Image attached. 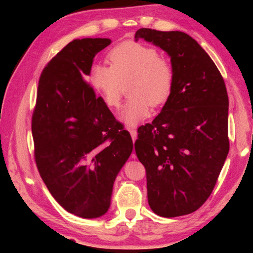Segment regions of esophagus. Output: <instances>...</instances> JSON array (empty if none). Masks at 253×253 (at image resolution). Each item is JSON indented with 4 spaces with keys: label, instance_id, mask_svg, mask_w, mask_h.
I'll return each instance as SVG.
<instances>
[{
    "label": "esophagus",
    "instance_id": "1",
    "mask_svg": "<svg viewBox=\"0 0 253 253\" xmlns=\"http://www.w3.org/2000/svg\"><path fill=\"white\" fill-rule=\"evenodd\" d=\"M129 132H130V135H131V138H132V140H134V142H135L136 138H137V131H136V129H132V128H130V129H129ZM131 156H132V158H135V157H136L135 154H132Z\"/></svg>",
    "mask_w": 253,
    "mask_h": 253
}]
</instances>
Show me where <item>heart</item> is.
Masks as SVG:
<instances>
[{
  "label": "heart",
  "instance_id": "obj_1",
  "mask_svg": "<svg viewBox=\"0 0 253 253\" xmlns=\"http://www.w3.org/2000/svg\"><path fill=\"white\" fill-rule=\"evenodd\" d=\"M109 59L111 66L95 63L91 67L90 81L105 104L113 109L121 105L125 85L131 84V98L124 106L121 119L135 126L151 116V105L158 107L169 98L175 79L173 65L155 48L137 42L114 48Z\"/></svg>",
  "mask_w": 253,
  "mask_h": 253
}]
</instances>
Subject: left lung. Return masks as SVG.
Returning a JSON list of instances; mask_svg holds the SVG:
<instances>
[{
  "instance_id": "8db88e82",
  "label": "left lung",
  "mask_w": 253,
  "mask_h": 253,
  "mask_svg": "<svg viewBox=\"0 0 253 253\" xmlns=\"http://www.w3.org/2000/svg\"><path fill=\"white\" fill-rule=\"evenodd\" d=\"M139 39L168 52L175 72L162 111L137 130L148 204L157 215H186L211 195L228 156V92L215 63L188 34L143 28Z\"/></svg>"
}]
</instances>
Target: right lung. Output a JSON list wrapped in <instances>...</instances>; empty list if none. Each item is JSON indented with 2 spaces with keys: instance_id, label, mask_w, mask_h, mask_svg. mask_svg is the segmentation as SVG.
Instances as JSON below:
<instances>
[{
  "instance_id": "add662e5",
  "label": "right lung",
  "mask_w": 253,
  "mask_h": 253,
  "mask_svg": "<svg viewBox=\"0 0 253 253\" xmlns=\"http://www.w3.org/2000/svg\"><path fill=\"white\" fill-rule=\"evenodd\" d=\"M110 39L68 43L44 67L32 115L34 158L55 201L75 215L108 211L113 186L132 151L130 134L85 81Z\"/></svg>"
}]
</instances>
